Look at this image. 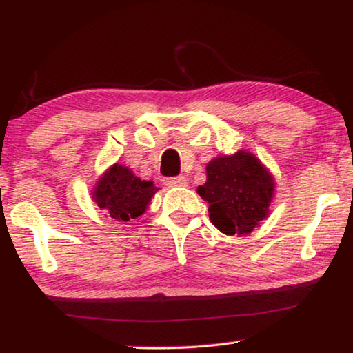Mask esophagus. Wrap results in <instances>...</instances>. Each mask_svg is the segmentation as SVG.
I'll list each match as a JSON object with an SVG mask.
<instances>
[{"instance_id": "obj_1", "label": "esophagus", "mask_w": 353, "mask_h": 353, "mask_svg": "<svg viewBox=\"0 0 353 353\" xmlns=\"http://www.w3.org/2000/svg\"><path fill=\"white\" fill-rule=\"evenodd\" d=\"M165 185H168V187H187L188 182L185 176H179V177H170V179H165Z\"/></svg>"}]
</instances>
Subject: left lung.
Wrapping results in <instances>:
<instances>
[{"label": "left lung", "mask_w": 353, "mask_h": 353, "mask_svg": "<svg viewBox=\"0 0 353 353\" xmlns=\"http://www.w3.org/2000/svg\"><path fill=\"white\" fill-rule=\"evenodd\" d=\"M198 194L208 204L212 224L225 235L244 236L270 216L274 176L252 152L218 155L207 163Z\"/></svg>", "instance_id": "8db88e82"}]
</instances>
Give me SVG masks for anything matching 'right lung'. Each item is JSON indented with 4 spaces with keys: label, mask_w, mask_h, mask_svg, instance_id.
<instances>
[{
    "label": "right lung",
    "mask_w": 353,
    "mask_h": 353,
    "mask_svg": "<svg viewBox=\"0 0 353 353\" xmlns=\"http://www.w3.org/2000/svg\"><path fill=\"white\" fill-rule=\"evenodd\" d=\"M159 188L152 181H141L132 170L113 163L92 190V199L113 221L137 219L148 210Z\"/></svg>",
    "instance_id": "right-lung-1"
}]
</instances>
